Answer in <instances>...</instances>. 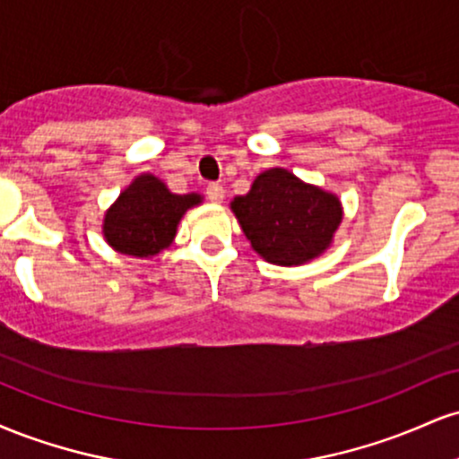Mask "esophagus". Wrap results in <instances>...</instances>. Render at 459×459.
<instances>
[{
    "mask_svg": "<svg viewBox=\"0 0 459 459\" xmlns=\"http://www.w3.org/2000/svg\"><path fill=\"white\" fill-rule=\"evenodd\" d=\"M207 198L212 203H222L224 200V187L220 183H209L207 186Z\"/></svg>",
    "mask_w": 459,
    "mask_h": 459,
    "instance_id": "obj_1",
    "label": "esophagus"
}]
</instances>
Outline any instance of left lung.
<instances>
[{"mask_svg": "<svg viewBox=\"0 0 459 459\" xmlns=\"http://www.w3.org/2000/svg\"><path fill=\"white\" fill-rule=\"evenodd\" d=\"M230 207L252 247L276 265H302L319 256L343 218L339 198L282 168L256 177Z\"/></svg>", "mask_w": 459, "mask_h": 459, "instance_id": "8db88e82", "label": "left lung"}]
</instances>
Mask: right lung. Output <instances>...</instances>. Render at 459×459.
<instances>
[{"label":"right lung","instance_id":"add662e5","mask_svg":"<svg viewBox=\"0 0 459 459\" xmlns=\"http://www.w3.org/2000/svg\"><path fill=\"white\" fill-rule=\"evenodd\" d=\"M198 203V194L178 196L160 178L142 175L105 213L103 235L123 255L152 256L172 244L181 215Z\"/></svg>","mask_w":459,"mask_h":459}]
</instances>
